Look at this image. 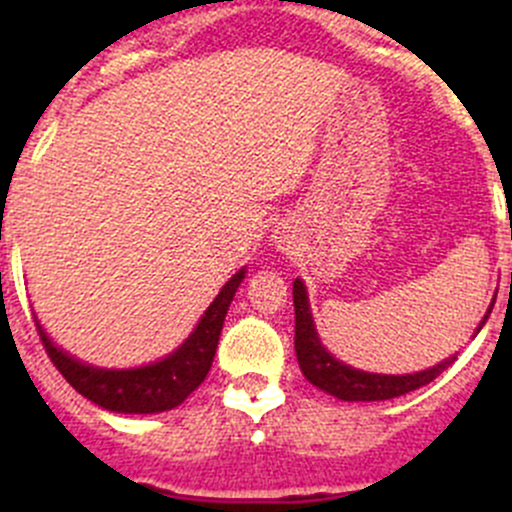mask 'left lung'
I'll return each mask as SVG.
<instances>
[{"label":"left lung","instance_id":"1","mask_svg":"<svg viewBox=\"0 0 512 512\" xmlns=\"http://www.w3.org/2000/svg\"><path fill=\"white\" fill-rule=\"evenodd\" d=\"M512 282V275H510ZM292 297H294V352H297V361L302 374L307 376L309 384H314L317 389L327 391V394L337 396L342 401H386L396 399V396H404L409 391L421 389V386L431 384L443 369L453 364L456 356L441 361V364L431 366L426 371H416V374L406 376H391V374H369V371H359L354 366L342 364L339 359H334L327 349L322 347L317 337V329H314L312 312H309V299H307V287L302 280H294L292 285ZM495 302V297H493ZM485 312L483 322L488 319Z\"/></svg>","mask_w":512,"mask_h":512}]
</instances>
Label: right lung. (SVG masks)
Listing matches in <instances>:
<instances>
[{
  "instance_id": "add662e5",
  "label": "right lung",
  "mask_w": 512,
  "mask_h": 512,
  "mask_svg": "<svg viewBox=\"0 0 512 512\" xmlns=\"http://www.w3.org/2000/svg\"><path fill=\"white\" fill-rule=\"evenodd\" d=\"M242 280H245V270L225 282L218 297L200 317L193 334L173 354L156 364L138 366V369H98V366L81 364L79 359L54 347L39 319L34 317L36 332H39L46 354L64 374V379L96 406L118 411V414H160V411H170L183 404L205 381L210 366H213L227 307Z\"/></svg>"
}]
</instances>
